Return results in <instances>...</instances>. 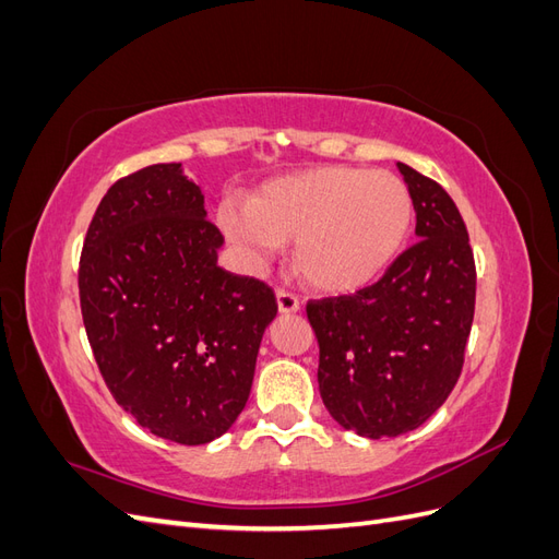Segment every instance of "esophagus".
<instances>
[{
    "label": "esophagus",
    "mask_w": 559,
    "mask_h": 559,
    "mask_svg": "<svg viewBox=\"0 0 559 559\" xmlns=\"http://www.w3.org/2000/svg\"><path fill=\"white\" fill-rule=\"evenodd\" d=\"M277 308L282 314H294L300 310V300L292 292H277Z\"/></svg>",
    "instance_id": "esophagus-1"
}]
</instances>
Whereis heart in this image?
I'll list each match as a JSON object with an SVG mask.
<instances>
[{
  "label": "heart",
  "mask_w": 559,
  "mask_h": 559,
  "mask_svg": "<svg viewBox=\"0 0 559 559\" xmlns=\"http://www.w3.org/2000/svg\"><path fill=\"white\" fill-rule=\"evenodd\" d=\"M216 226L251 267L296 240V270L324 294H349L396 261L413 226V195L392 173L326 165L265 181L245 200L226 195Z\"/></svg>",
  "instance_id": "1"
}]
</instances>
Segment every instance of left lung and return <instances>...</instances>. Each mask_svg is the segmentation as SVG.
<instances>
[{"instance_id":"obj_1","label":"left lung","mask_w":559,"mask_h":559,"mask_svg":"<svg viewBox=\"0 0 559 559\" xmlns=\"http://www.w3.org/2000/svg\"><path fill=\"white\" fill-rule=\"evenodd\" d=\"M413 195L417 242L354 296L312 300L319 394L343 429L408 433L460 380L476 310V263L464 218L443 186L396 163Z\"/></svg>"}]
</instances>
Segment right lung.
I'll return each mask as SVG.
<instances>
[{"label": "right lung", "instance_id": "obj_1", "mask_svg": "<svg viewBox=\"0 0 559 559\" xmlns=\"http://www.w3.org/2000/svg\"><path fill=\"white\" fill-rule=\"evenodd\" d=\"M222 233L181 163L118 179L79 265L83 326L109 392L165 441L205 445L245 411L277 314L259 280L218 265Z\"/></svg>", "mask_w": 559, "mask_h": 559}]
</instances>
